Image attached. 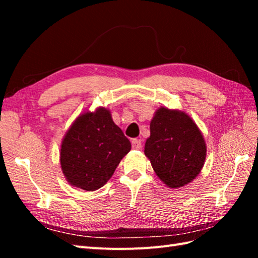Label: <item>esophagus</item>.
<instances>
[{
  "mask_svg": "<svg viewBox=\"0 0 258 258\" xmlns=\"http://www.w3.org/2000/svg\"><path fill=\"white\" fill-rule=\"evenodd\" d=\"M132 147L134 150H140L142 147V142L141 140H138V139H134L132 141Z\"/></svg>",
  "mask_w": 258,
  "mask_h": 258,
  "instance_id": "esophagus-1",
  "label": "esophagus"
}]
</instances>
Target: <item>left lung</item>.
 I'll use <instances>...</instances> for the list:
<instances>
[{
	"label": "left lung",
	"instance_id": "8db88e82",
	"mask_svg": "<svg viewBox=\"0 0 258 258\" xmlns=\"http://www.w3.org/2000/svg\"><path fill=\"white\" fill-rule=\"evenodd\" d=\"M150 128L144 153L157 176L172 188L191 182L206 157L204 139L193 119L184 112L161 107Z\"/></svg>",
	"mask_w": 258,
	"mask_h": 258
}]
</instances>
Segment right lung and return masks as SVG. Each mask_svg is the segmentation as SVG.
Listing matches in <instances>:
<instances>
[{
	"instance_id": "add662e5",
	"label": "right lung",
	"mask_w": 258,
	"mask_h": 258,
	"mask_svg": "<svg viewBox=\"0 0 258 258\" xmlns=\"http://www.w3.org/2000/svg\"><path fill=\"white\" fill-rule=\"evenodd\" d=\"M131 142L101 107L76 118L62 142L61 166L69 183L85 190L101 188L111 178Z\"/></svg>"
}]
</instances>
